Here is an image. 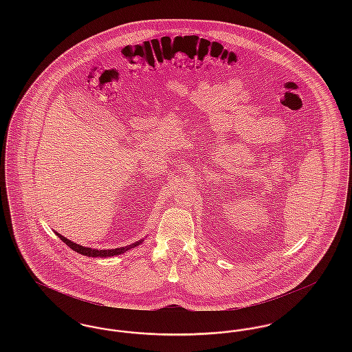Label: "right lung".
Segmentation results:
<instances>
[{
	"mask_svg": "<svg viewBox=\"0 0 352 352\" xmlns=\"http://www.w3.org/2000/svg\"><path fill=\"white\" fill-rule=\"evenodd\" d=\"M55 234H58L59 239H60L63 243H66L71 250H74V251L78 252V253H80V254H84V256H88V257H111V256H118V254H121V253H124V252L129 251V250H132L134 247L140 245V244L144 241V240L135 241V243L131 244V245L120 247V248H115V250H95V248H88V247L79 245V244H76V243L68 240L65 236H62V234H58V232H55Z\"/></svg>",
	"mask_w": 352,
	"mask_h": 352,
	"instance_id": "add662e5",
	"label": "right lung"
}]
</instances>
